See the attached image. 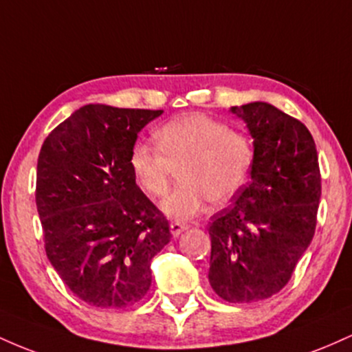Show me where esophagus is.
<instances>
[{
  "label": "esophagus",
  "instance_id": "34e87169",
  "mask_svg": "<svg viewBox=\"0 0 352 352\" xmlns=\"http://www.w3.org/2000/svg\"><path fill=\"white\" fill-rule=\"evenodd\" d=\"M188 227L185 223H182V221H172L170 223V233L173 236H179L182 232H185Z\"/></svg>",
  "mask_w": 352,
  "mask_h": 352
}]
</instances>
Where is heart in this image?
I'll use <instances>...</instances> for the list:
<instances>
[{
	"mask_svg": "<svg viewBox=\"0 0 352 352\" xmlns=\"http://www.w3.org/2000/svg\"><path fill=\"white\" fill-rule=\"evenodd\" d=\"M155 145L139 142L129 155L132 175L151 197H164L179 168L180 185L162 201L165 215L187 220L207 201L223 207L236 197L254 164L253 140L228 124L188 114L164 124Z\"/></svg>",
	"mask_w": 352,
	"mask_h": 352,
	"instance_id": "b5f03b06",
	"label": "heart"
}]
</instances>
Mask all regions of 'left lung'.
Here are the masks:
<instances>
[{"instance_id":"left-lung-1","label":"left lung","mask_w":352,"mask_h":352,"mask_svg":"<svg viewBox=\"0 0 352 352\" xmlns=\"http://www.w3.org/2000/svg\"><path fill=\"white\" fill-rule=\"evenodd\" d=\"M254 145L252 180L208 225V281L221 300L253 302L281 292L316 230L321 172L305 124L272 104L232 107Z\"/></svg>"}]
</instances>
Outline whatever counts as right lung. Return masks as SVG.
Wrapping results in <instances>:
<instances>
[{"label":"right lung","mask_w":352,"mask_h":352,"mask_svg":"<svg viewBox=\"0 0 352 352\" xmlns=\"http://www.w3.org/2000/svg\"><path fill=\"white\" fill-rule=\"evenodd\" d=\"M162 112L89 104L60 122L39 152L44 250L64 285L96 308L142 300L152 258L172 238L129 165L137 134Z\"/></svg>","instance_id":"add662e5"}]
</instances>
